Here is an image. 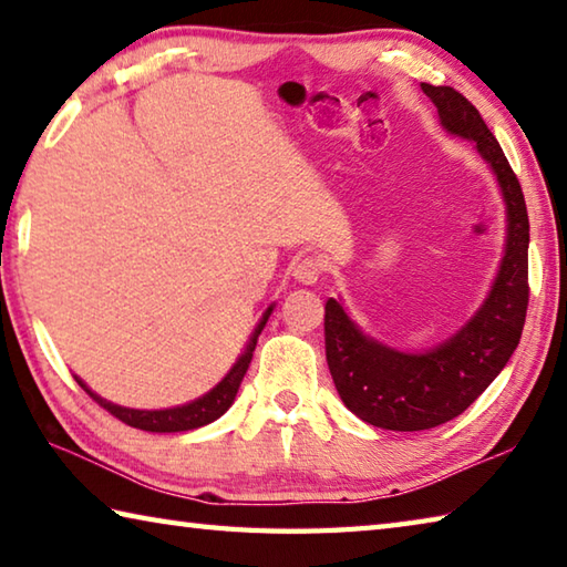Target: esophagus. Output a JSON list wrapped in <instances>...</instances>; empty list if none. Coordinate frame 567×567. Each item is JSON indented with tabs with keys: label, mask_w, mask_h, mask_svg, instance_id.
Segmentation results:
<instances>
[{
	"label": "esophagus",
	"mask_w": 567,
	"mask_h": 567,
	"mask_svg": "<svg viewBox=\"0 0 567 567\" xmlns=\"http://www.w3.org/2000/svg\"><path fill=\"white\" fill-rule=\"evenodd\" d=\"M292 277L299 285H315L321 277V262L312 258V255H307V258L292 265Z\"/></svg>",
	"instance_id": "esophagus-1"
}]
</instances>
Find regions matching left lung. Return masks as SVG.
Segmentation results:
<instances>
[{
  "label": "left lung",
  "mask_w": 567,
  "mask_h": 567,
  "mask_svg": "<svg viewBox=\"0 0 567 567\" xmlns=\"http://www.w3.org/2000/svg\"><path fill=\"white\" fill-rule=\"evenodd\" d=\"M442 127L467 137L502 186L508 238L496 282L480 312L457 337L427 353H405L371 341L337 299H327V363L353 415L383 430L415 432L462 415L496 379L518 347L528 309V210L524 192L480 110L450 85L423 83Z\"/></svg>",
  "instance_id": "obj_1"
}]
</instances>
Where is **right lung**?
<instances>
[{
  "label": "right lung",
  "mask_w": 567,
  "mask_h": 567,
  "mask_svg": "<svg viewBox=\"0 0 567 567\" xmlns=\"http://www.w3.org/2000/svg\"><path fill=\"white\" fill-rule=\"evenodd\" d=\"M270 312H272V307L268 309V312H265L258 329H255V334L250 337V343H248L246 353H243V357L238 359V363L233 365L226 379L220 381L214 388V391L206 393L204 398H198V401H194V403H188V405L169 408V410H132V408H120V405L107 403L100 395H95L91 388H87L81 379H75V381H78V385H81L87 395L93 398V401L100 408H105L110 415L122 420V423L130 425V427L147 430V432H186V430L204 427L208 423H214L216 417L224 415L226 410L233 405V401H236V393H238V388H240L243 375H246L248 365L252 361L255 343H258V337H260V331L265 327V321H268Z\"/></svg>",
  "instance_id": "add662e5"
}]
</instances>
